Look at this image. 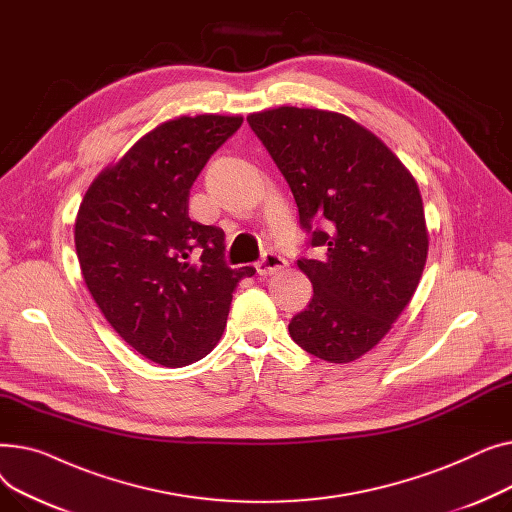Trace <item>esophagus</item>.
I'll list each match as a JSON object with an SVG mask.
<instances>
[{
  "mask_svg": "<svg viewBox=\"0 0 512 512\" xmlns=\"http://www.w3.org/2000/svg\"><path fill=\"white\" fill-rule=\"evenodd\" d=\"M257 274L259 276H267V274H274V272H278V270H284L286 267V259L280 255V253H274V251H270V253H265L259 261H257Z\"/></svg>",
  "mask_w": 512,
  "mask_h": 512,
  "instance_id": "esophagus-1",
  "label": "esophagus"
}]
</instances>
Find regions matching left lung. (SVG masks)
I'll list each match as a JSON object with an SVG mask.
<instances>
[{
  "label": "left lung",
  "instance_id": "8db88e82",
  "mask_svg": "<svg viewBox=\"0 0 512 512\" xmlns=\"http://www.w3.org/2000/svg\"><path fill=\"white\" fill-rule=\"evenodd\" d=\"M247 122L290 186L307 247L317 249L297 261L313 299L288 332L317 359L355 361L390 332L421 280L419 186L375 134L342 114L278 107Z\"/></svg>",
  "mask_w": 512,
  "mask_h": 512
}]
</instances>
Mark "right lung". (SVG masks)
Instances as JSON below:
<instances>
[{
    "instance_id": "1",
    "label": "right lung",
    "mask_w": 512,
    "mask_h": 512,
    "mask_svg": "<svg viewBox=\"0 0 512 512\" xmlns=\"http://www.w3.org/2000/svg\"><path fill=\"white\" fill-rule=\"evenodd\" d=\"M240 116H180L105 168L78 207L74 245L110 326L145 359L182 367L211 353L232 292L255 267L224 259V230L188 218L191 186Z\"/></svg>"
}]
</instances>
